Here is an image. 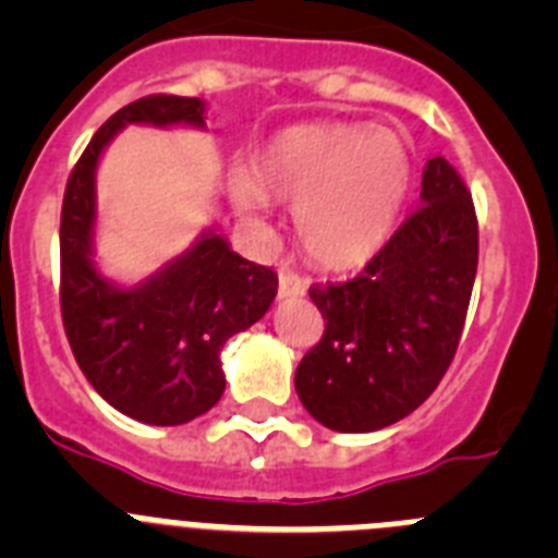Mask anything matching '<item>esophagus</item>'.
<instances>
[{
  "instance_id": "obj_1",
  "label": "esophagus",
  "mask_w": 558,
  "mask_h": 558,
  "mask_svg": "<svg viewBox=\"0 0 558 558\" xmlns=\"http://www.w3.org/2000/svg\"><path fill=\"white\" fill-rule=\"evenodd\" d=\"M307 295V279L293 270H279V299H302Z\"/></svg>"
}]
</instances>
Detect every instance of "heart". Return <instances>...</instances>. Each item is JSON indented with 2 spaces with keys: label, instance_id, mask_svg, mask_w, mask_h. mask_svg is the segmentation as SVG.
<instances>
[{
  "label": "heart",
  "instance_id": "heart-1",
  "mask_svg": "<svg viewBox=\"0 0 558 558\" xmlns=\"http://www.w3.org/2000/svg\"><path fill=\"white\" fill-rule=\"evenodd\" d=\"M411 150L391 128L315 122L276 133L256 167H229V195L251 220L295 206V236L324 268H352L391 236L411 190Z\"/></svg>",
  "mask_w": 558,
  "mask_h": 558
}]
</instances>
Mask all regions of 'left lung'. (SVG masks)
Wrapping results in <instances>:
<instances>
[{
  "label": "left lung",
  "instance_id": "8db88e82",
  "mask_svg": "<svg viewBox=\"0 0 558 558\" xmlns=\"http://www.w3.org/2000/svg\"><path fill=\"white\" fill-rule=\"evenodd\" d=\"M422 204L343 284H313L324 338L295 368L315 422L374 433L416 411L456 357L477 270V218L456 167L436 156Z\"/></svg>",
  "mask_w": 558,
  "mask_h": 558
}]
</instances>
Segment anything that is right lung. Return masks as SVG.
<instances>
[{"label": "right lung", "instance_id": "add662e5", "mask_svg": "<svg viewBox=\"0 0 558 558\" xmlns=\"http://www.w3.org/2000/svg\"><path fill=\"white\" fill-rule=\"evenodd\" d=\"M198 97L150 95L120 108L69 175L61 209V315L69 347L108 405L145 425H184L226 391L220 349L268 313L279 279L215 229L142 282L95 263L97 165L125 125L206 128Z\"/></svg>", "mask_w": 558, "mask_h": 558}]
</instances>
